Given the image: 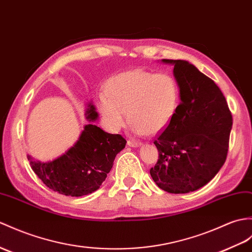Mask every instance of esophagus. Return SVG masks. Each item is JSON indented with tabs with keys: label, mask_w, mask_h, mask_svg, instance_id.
<instances>
[{
	"label": "esophagus",
	"mask_w": 252,
	"mask_h": 252,
	"mask_svg": "<svg viewBox=\"0 0 252 252\" xmlns=\"http://www.w3.org/2000/svg\"><path fill=\"white\" fill-rule=\"evenodd\" d=\"M127 145L130 146V147H139L142 143L139 142H134V140H127Z\"/></svg>",
	"instance_id": "34e87169"
}]
</instances>
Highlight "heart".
<instances>
[{
    "label": "heart",
    "mask_w": 252,
    "mask_h": 252,
    "mask_svg": "<svg viewBox=\"0 0 252 252\" xmlns=\"http://www.w3.org/2000/svg\"><path fill=\"white\" fill-rule=\"evenodd\" d=\"M180 102V86L168 73L132 69L117 74L97 96V107L108 130L126 124V113L136 134H157L168 126Z\"/></svg>",
    "instance_id": "b5f03b06"
}]
</instances>
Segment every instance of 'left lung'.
Here are the masks:
<instances>
[{
	"instance_id": "1",
	"label": "left lung",
	"mask_w": 252,
	"mask_h": 252,
	"mask_svg": "<svg viewBox=\"0 0 252 252\" xmlns=\"http://www.w3.org/2000/svg\"><path fill=\"white\" fill-rule=\"evenodd\" d=\"M174 65L180 103L171 124L154 142L159 151L150 175L168 193H189L208 184L224 164L232 114L215 81L185 60L163 59Z\"/></svg>"
}]
</instances>
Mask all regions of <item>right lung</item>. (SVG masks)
Returning <instances> with one entry per match:
<instances>
[{
  "label": "right lung",
  "instance_id": "obj_1",
  "mask_svg": "<svg viewBox=\"0 0 252 252\" xmlns=\"http://www.w3.org/2000/svg\"><path fill=\"white\" fill-rule=\"evenodd\" d=\"M87 119L95 121L97 113L92 104ZM120 134H109L94 125H87L77 142L54 161L42 163L28 160L34 173L46 187L60 194L83 196L96 191L110 172L116 156L126 147Z\"/></svg>",
  "mask_w": 252,
  "mask_h": 252
}]
</instances>
